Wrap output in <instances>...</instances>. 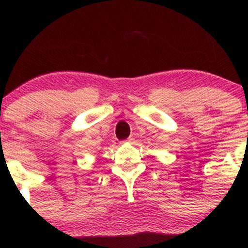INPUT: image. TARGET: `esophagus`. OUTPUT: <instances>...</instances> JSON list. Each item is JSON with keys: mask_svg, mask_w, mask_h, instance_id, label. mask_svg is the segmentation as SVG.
Wrapping results in <instances>:
<instances>
[{"mask_svg": "<svg viewBox=\"0 0 248 248\" xmlns=\"http://www.w3.org/2000/svg\"><path fill=\"white\" fill-rule=\"evenodd\" d=\"M133 140H134V139L132 138V137H130L128 139H126V140H125V141H126V142H130V143H131V142H133Z\"/></svg>", "mask_w": 248, "mask_h": 248, "instance_id": "34e87169", "label": "esophagus"}]
</instances>
